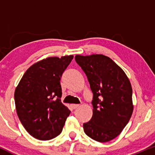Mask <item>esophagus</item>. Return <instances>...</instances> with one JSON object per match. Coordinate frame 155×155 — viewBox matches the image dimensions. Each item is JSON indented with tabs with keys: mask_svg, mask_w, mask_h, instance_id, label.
Returning a JSON list of instances; mask_svg holds the SVG:
<instances>
[{
	"mask_svg": "<svg viewBox=\"0 0 155 155\" xmlns=\"http://www.w3.org/2000/svg\"><path fill=\"white\" fill-rule=\"evenodd\" d=\"M71 108L73 109H76V108H79V104H71Z\"/></svg>",
	"mask_w": 155,
	"mask_h": 155,
	"instance_id": "obj_1",
	"label": "esophagus"
}]
</instances>
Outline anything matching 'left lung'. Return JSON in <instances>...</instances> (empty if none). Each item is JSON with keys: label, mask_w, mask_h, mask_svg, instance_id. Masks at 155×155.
Masks as SVG:
<instances>
[{"label": "left lung", "mask_w": 155, "mask_h": 155, "mask_svg": "<svg viewBox=\"0 0 155 155\" xmlns=\"http://www.w3.org/2000/svg\"><path fill=\"white\" fill-rule=\"evenodd\" d=\"M75 60L93 93V114L83 124L84 131L96 141H110L120 134L133 114L130 82L123 70L107 56L76 55Z\"/></svg>", "instance_id": "1"}]
</instances>
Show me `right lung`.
<instances>
[{"label": "right lung", "instance_id": "1", "mask_svg": "<svg viewBox=\"0 0 155 155\" xmlns=\"http://www.w3.org/2000/svg\"><path fill=\"white\" fill-rule=\"evenodd\" d=\"M73 55L48 58L31 65L15 92L21 123L38 140H50L61 133L71 111L61 102L60 78Z\"/></svg>", "mask_w": 155, "mask_h": 155}]
</instances>
